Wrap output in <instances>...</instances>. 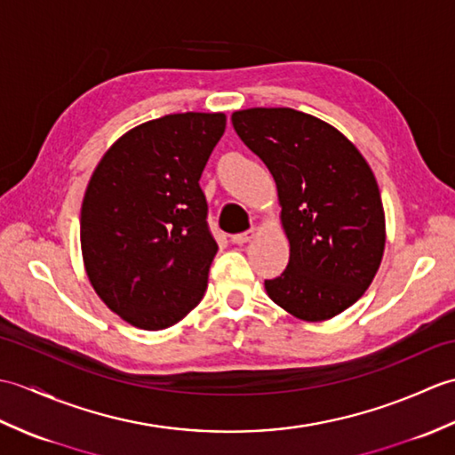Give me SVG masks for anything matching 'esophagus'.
Listing matches in <instances>:
<instances>
[{
    "label": "esophagus",
    "instance_id": "34e87169",
    "mask_svg": "<svg viewBox=\"0 0 455 455\" xmlns=\"http://www.w3.org/2000/svg\"><path fill=\"white\" fill-rule=\"evenodd\" d=\"M256 236V230H246V233H240V235H235L233 238V244H246V243H250V240H252Z\"/></svg>",
    "mask_w": 455,
    "mask_h": 455
}]
</instances>
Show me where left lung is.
<instances>
[{"label": "left lung", "mask_w": 455, "mask_h": 455, "mask_svg": "<svg viewBox=\"0 0 455 455\" xmlns=\"http://www.w3.org/2000/svg\"><path fill=\"white\" fill-rule=\"evenodd\" d=\"M233 127L275 180L289 264L266 291L307 323L328 321L371 285L385 250V212L370 164L344 134L289 108L233 113Z\"/></svg>", "instance_id": "1"}]
</instances>
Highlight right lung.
<instances>
[{
	"label": "right lung",
	"mask_w": 455,
	"mask_h": 455,
	"mask_svg": "<svg viewBox=\"0 0 455 455\" xmlns=\"http://www.w3.org/2000/svg\"><path fill=\"white\" fill-rule=\"evenodd\" d=\"M225 127V113L147 121L92 173L80 217L85 274L101 301L142 331L173 326L205 295L219 246L199 180Z\"/></svg>",
	"instance_id": "obj_1"
}]
</instances>
